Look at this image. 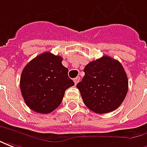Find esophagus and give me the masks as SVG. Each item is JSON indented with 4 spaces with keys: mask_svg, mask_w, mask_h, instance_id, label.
Wrapping results in <instances>:
<instances>
[{
    "mask_svg": "<svg viewBox=\"0 0 147 147\" xmlns=\"http://www.w3.org/2000/svg\"><path fill=\"white\" fill-rule=\"evenodd\" d=\"M79 81H80V78H79V77H77L76 78L74 79V84H75V85H77V84L78 83Z\"/></svg>",
    "mask_w": 147,
    "mask_h": 147,
    "instance_id": "esophagus-1",
    "label": "esophagus"
}]
</instances>
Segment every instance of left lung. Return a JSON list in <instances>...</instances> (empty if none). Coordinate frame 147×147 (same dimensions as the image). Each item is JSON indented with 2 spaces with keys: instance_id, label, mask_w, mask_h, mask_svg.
Segmentation results:
<instances>
[{
  "instance_id": "1",
  "label": "left lung",
  "mask_w": 147,
  "mask_h": 147,
  "mask_svg": "<svg viewBox=\"0 0 147 147\" xmlns=\"http://www.w3.org/2000/svg\"><path fill=\"white\" fill-rule=\"evenodd\" d=\"M85 76L77 85L86 107L104 114L114 111L124 100L128 80L121 63L103 56L85 65Z\"/></svg>"
}]
</instances>
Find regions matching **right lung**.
Segmentation results:
<instances>
[{
  "label": "right lung",
  "mask_w": 147,
  "mask_h": 147,
  "mask_svg": "<svg viewBox=\"0 0 147 147\" xmlns=\"http://www.w3.org/2000/svg\"><path fill=\"white\" fill-rule=\"evenodd\" d=\"M62 61L61 56L45 52L32 59L23 69L20 91L26 105L34 112H53L61 104L65 90L74 85Z\"/></svg>",
  "instance_id": "add662e5"
}]
</instances>
